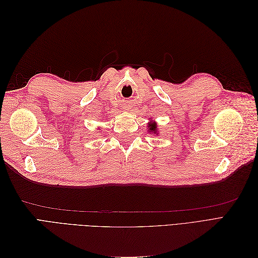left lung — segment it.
<instances>
[{
	"label": "left lung",
	"instance_id": "1",
	"mask_svg": "<svg viewBox=\"0 0 258 258\" xmlns=\"http://www.w3.org/2000/svg\"><path fill=\"white\" fill-rule=\"evenodd\" d=\"M148 131L152 132L154 135H157V124H156V122L148 123Z\"/></svg>",
	"mask_w": 258,
	"mask_h": 258
}]
</instances>
